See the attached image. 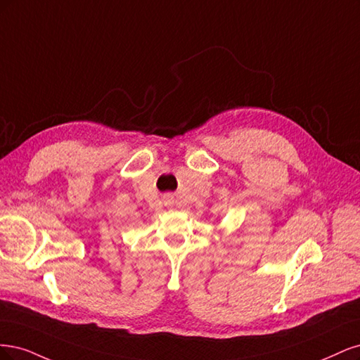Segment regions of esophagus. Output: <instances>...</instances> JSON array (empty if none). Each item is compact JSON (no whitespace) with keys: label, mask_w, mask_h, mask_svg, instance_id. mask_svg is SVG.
<instances>
[{"label":"esophagus","mask_w":360,"mask_h":360,"mask_svg":"<svg viewBox=\"0 0 360 360\" xmlns=\"http://www.w3.org/2000/svg\"><path fill=\"white\" fill-rule=\"evenodd\" d=\"M167 200H170V197H169V195H167Z\"/></svg>","instance_id":"obj_1"}]
</instances>
